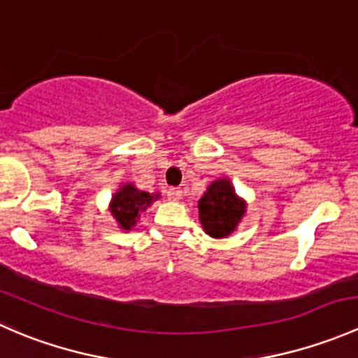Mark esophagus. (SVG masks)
<instances>
[{
	"mask_svg": "<svg viewBox=\"0 0 358 358\" xmlns=\"http://www.w3.org/2000/svg\"><path fill=\"white\" fill-rule=\"evenodd\" d=\"M166 196H168L169 201H180L182 199L183 192L180 189H176V187H169V189L166 190Z\"/></svg>",
	"mask_w": 358,
	"mask_h": 358,
	"instance_id": "obj_1",
	"label": "esophagus"
}]
</instances>
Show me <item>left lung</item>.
Wrapping results in <instances>:
<instances>
[{
    "instance_id": "left-lung-1",
    "label": "left lung",
    "mask_w": 358,
    "mask_h": 358,
    "mask_svg": "<svg viewBox=\"0 0 358 358\" xmlns=\"http://www.w3.org/2000/svg\"><path fill=\"white\" fill-rule=\"evenodd\" d=\"M197 208L204 232L215 239H223L237 229L246 213V202L237 197L230 180L220 178L208 187Z\"/></svg>"
}]
</instances>
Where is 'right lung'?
Returning <instances> with one entry per match:
<instances>
[{
    "instance_id": "1",
    "label": "right lung",
    "mask_w": 358,
    "mask_h": 358,
    "mask_svg": "<svg viewBox=\"0 0 358 358\" xmlns=\"http://www.w3.org/2000/svg\"><path fill=\"white\" fill-rule=\"evenodd\" d=\"M156 199H159V194L143 192L133 183H126L112 196L110 213L121 229L131 230L140 218V213L145 211Z\"/></svg>"
}]
</instances>
